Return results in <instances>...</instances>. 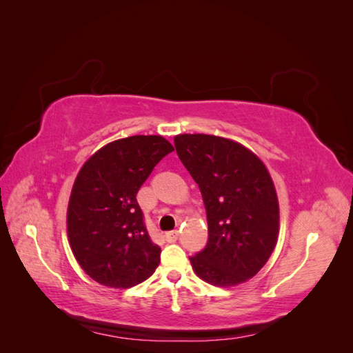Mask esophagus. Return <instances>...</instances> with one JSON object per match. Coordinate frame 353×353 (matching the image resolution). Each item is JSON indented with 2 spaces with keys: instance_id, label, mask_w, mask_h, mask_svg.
<instances>
[{
  "instance_id": "34e87169",
  "label": "esophagus",
  "mask_w": 353,
  "mask_h": 353,
  "mask_svg": "<svg viewBox=\"0 0 353 353\" xmlns=\"http://www.w3.org/2000/svg\"><path fill=\"white\" fill-rule=\"evenodd\" d=\"M178 236H179L178 231H169V232H166L165 239H166L168 243H174V241L178 240Z\"/></svg>"
}]
</instances>
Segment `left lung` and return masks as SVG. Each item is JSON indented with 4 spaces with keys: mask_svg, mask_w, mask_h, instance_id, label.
<instances>
[{
    "mask_svg": "<svg viewBox=\"0 0 353 353\" xmlns=\"http://www.w3.org/2000/svg\"><path fill=\"white\" fill-rule=\"evenodd\" d=\"M176 153L199 184L208 215L206 248L190 258L203 281L216 287L245 283L275 249L280 206L265 163L228 138L181 134Z\"/></svg>",
    "mask_w": 353,
    "mask_h": 353,
    "instance_id": "left-lung-1",
    "label": "left lung"
}]
</instances>
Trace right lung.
Instances as JSON below:
<instances>
[{"label": "right lung", "mask_w": 353, "mask_h": 353, "mask_svg": "<svg viewBox=\"0 0 353 353\" xmlns=\"http://www.w3.org/2000/svg\"><path fill=\"white\" fill-rule=\"evenodd\" d=\"M174 145L132 135L95 152L74 179L66 225L74 259L94 281L130 288L153 275L160 248L150 240L137 193Z\"/></svg>", "instance_id": "1"}]
</instances>
